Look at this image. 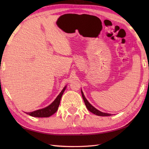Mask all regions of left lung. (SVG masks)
Returning <instances> with one entry per match:
<instances>
[{
    "instance_id": "1",
    "label": "left lung",
    "mask_w": 149,
    "mask_h": 149,
    "mask_svg": "<svg viewBox=\"0 0 149 149\" xmlns=\"http://www.w3.org/2000/svg\"><path fill=\"white\" fill-rule=\"evenodd\" d=\"M81 94H82V97H83V99L84 100V102L85 105H86V107H87V109L89 110L90 112H91L92 113L95 114V115H98V116H111V114L101 112V111H100L99 110L97 109L95 107H93L92 105H91V104L87 100V99H86V97H84V93L83 92V91H82V90H81Z\"/></svg>"
}]
</instances>
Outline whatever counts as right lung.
<instances>
[{"mask_svg":"<svg viewBox=\"0 0 149 149\" xmlns=\"http://www.w3.org/2000/svg\"><path fill=\"white\" fill-rule=\"evenodd\" d=\"M66 86H65L62 91L60 92V93L58 95V97H56V99L53 101V102L50 104L49 106L45 107V108L38 109L36 111H34L33 112L30 113H26L28 115L30 116H32L34 117H38V118H43V117H49L53 114H54L57 110L58 109V107L60 104V100H61V97L63 95V93H64L65 90H66Z\"/></svg>","mask_w":149,"mask_h":149,"instance_id":"right-lung-1","label":"right lung"}]
</instances>
